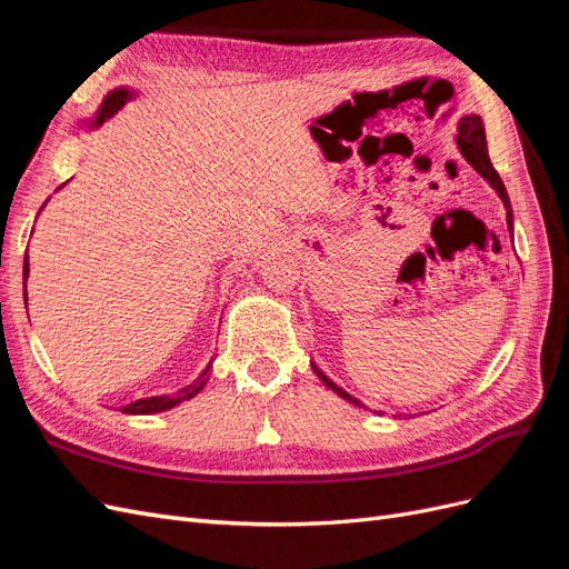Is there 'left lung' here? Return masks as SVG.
Wrapping results in <instances>:
<instances>
[{
	"mask_svg": "<svg viewBox=\"0 0 569 569\" xmlns=\"http://www.w3.org/2000/svg\"><path fill=\"white\" fill-rule=\"evenodd\" d=\"M456 144H458L460 153L465 157V161H468V163L477 170V173L496 189L498 199H501L503 206H506L508 230L512 232L515 222H512L510 197H508V192H506V184H503L501 176H498L496 168L491 166L489 149H487V132H485V123H481V116H477V113H465V116L458 118V126H456ZM313 370H316V375L322 380V385H325L327 389H332L337 396H341L343 401H349V403H353V406H358V408H368L366 403H360V401L356 399V396H351L347 389H341L339 385H335V382L330 380V377H327L316 363H313ZM377 412H380V410H377Z\"/></svg>",
	"mask_w": 569,
	"mask_h": 569,
	"instance_id": "left-lung-1",
	"label": "left lung"
}]
</instances>
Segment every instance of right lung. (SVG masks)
<instances>
[{
	"label": "right lung",
	"instance_id": "obj_1",
	"mask_svg": "<svg viewBox=\"0 0 569 569\" xmlns=\"http://www.w3.org/2000/svg\"><path fill=\"white\" fill-rule=\"evenodd\" d=\"M137 97V92L134 90H130V88H116V90H111L107 97H104V101H101L99 104V109L94 111V116L92 118H84L82 123H80V128L82 130H97V128H101L107 123L109 118H113L120 109H123L130 99H134ZM66 184V182H63ZM61 184V187H63ZM59 187V189H61ZM44 206H47V201H44ZM42 206V209H44ZM40 209V211H42ZM28 274H30V263H28V253H26V263H23V301L28 303V291H26V282H28ZM209 375H211V363L206 366V370L199 375V380H194L192 385H187V387H182V389H178L176 393H163V396H147V399H137V401H132V403H128V406H123L120 410L123 412H128V416H149V412H163V410H170V408H176V406H180L182 401H189V399H194V396L206 387V382H209Z\"/></svg>",
	"mask_w": 569,
	"mask_h": 569
}]
</instances>
